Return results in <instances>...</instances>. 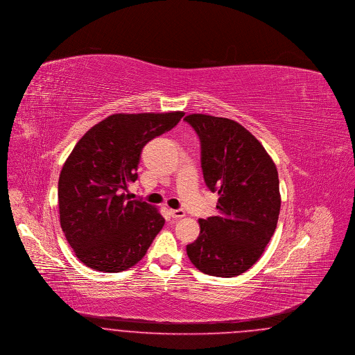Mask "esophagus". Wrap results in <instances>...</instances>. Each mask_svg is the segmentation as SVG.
<instances>
[{
	"label": "esophagus",
	"mask_w": 355,
	"mask_h": 355,
	"mask_svg": "<svg viewBox=\"0 0 355 355\" xmlns=\"http://www.w3.org/2000/svg\"><path fill=\"white\" fill-rule=\"evenodd\" d=\"M170 214L173 218H182L185 216L184 209H170Z\"/></svg>",
	"instance_id": "1"
}]
</instances>
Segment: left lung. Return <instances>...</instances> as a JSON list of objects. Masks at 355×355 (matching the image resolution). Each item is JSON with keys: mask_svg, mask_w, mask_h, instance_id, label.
<instances>
[{"mask_svg": "<svg viewBox=\"0 0 355 355\" xmlns=\"http://www.w3.org/2000/svg\"><path fill=\"white\" fill-rule=\"evenodd\" d=\"M201 142L205 184L218 193V214L198 220L200 236L187 245L200 271L233 277L260 259L280 211L277 170L263 145L232 119L191 114L184 119Z\"/></svg>", "mask_w": 355, "mask_h": 355, "instance_id": "obj_1", "label": "left lung"}]
</instances>
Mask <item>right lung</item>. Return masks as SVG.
Masks as SVG:
<instances>
[{"instance_id":"obj_1","label":"right lung","mask_w":355,"mask_h":355,"mask_svg":"<svg viewBox=\"0 0 355 355\" xmlns=\"http://www.w3.org/2000/svg\"><path fill=\"white\" fill-rule=\"evenodd\" d=\"M184 115L114 114L91 127L73 147L59 178L60 225L87 267L125 271L146 254L165 218L158 208L130 200L123 190L138 178L147 142L171 130Z\"/></svg>"}]
</instances>
